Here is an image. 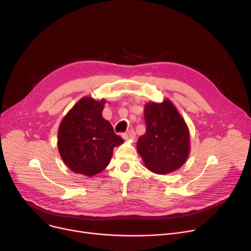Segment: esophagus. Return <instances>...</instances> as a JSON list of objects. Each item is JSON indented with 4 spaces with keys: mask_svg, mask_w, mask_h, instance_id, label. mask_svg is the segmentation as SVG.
Masks as SVG:
<instances>
[{
    "mask_svg": "<svg viewBox=\"0 0 251 251\" xmlns=\"http://www.w3.org/2000/svg\"><path fill=\"white\" fill-rule=\"evenodd\" d=\"M135 137H136L135 131L132 129H129L126 133L123 134V138L126 140H134Z\"/></svg>",
    "mask_w": 251,
    "mask_h": 251,
    "instance_id": "obj_1",
    "label": "esophagus"
}]
</instances>
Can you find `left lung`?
Returning a JSON list of instances; mask_svg holds the SVG:
<instances>
[{
    "label": "left lung",
    "mask_w": 251,
    "mask_h": 251,
    "mask_svg": "<svg viewBox=\"0 0 251 251\" xmlns=\"http://www.w3.org/2000/svg\"><path fill=\"white\" fill-rule=\"evenodd\" d=\"M146 133L137 141V151L151 172L166 175L181 168L190 152L189 129L170 100L150 101L144 107Z\"/></svg>",
    "instance_id": "left-lung-1"
}]
</instances>
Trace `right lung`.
Segmentation results:
<instances>
[{"instance_id": "obj_1", "label": "right lung", "mask_w": 251, "mask_h": 251, "mask_svg": "<svg viewBox=\"0 0 251 251\" xmlns=\"http://www.w3.org/2000/svg\"><path fill=\"white\" fill-rule=\"evenodd\" d=\"M105 100H79L65 115L58 130V151L74 173L92 177L109 165L113 150L124 142L101 112Z\"/></svg>"}]
</instances>
